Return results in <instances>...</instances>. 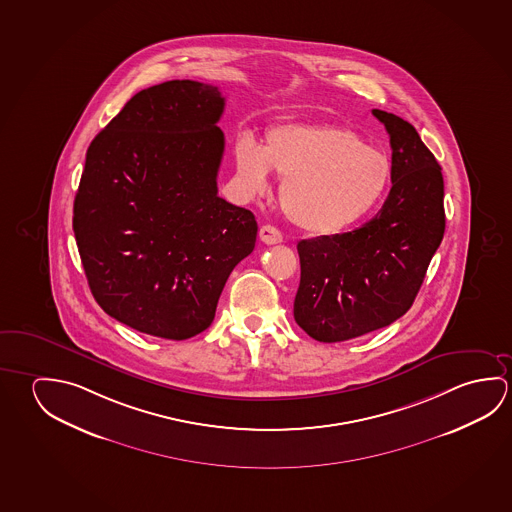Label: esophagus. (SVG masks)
I'll return each mask as SVG.
<instances>
[{
  "label": "esophagus",
  "instance_id": "1",
  "mask_svg": "<svg viewBox=\"0 0 512 512\" xmlns=\"http://www.w3.org/2000/svg\"><path fill=\"white\" fill-rule=\"evenodd\" d=\"M260 241L264 244H278L282 243V232L278 230L277 227H273V225H264V227H260L259 230Z\"/></svg>",
  "mask_w": 512,
  "mask_h": 512
}]
</instances>
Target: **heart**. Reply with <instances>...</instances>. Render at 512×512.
<instances>
[{
  "mask_svg": "<svg viewBox=\"0 0 512 512\" xmlns=\"http://www.w3.org/2000/svg\"><path fill=\"white\" fill-rule=\"evenodd\" d=\"M235 169L248 194L264 193L269 173L284 184L287 218L312 234L352 227L386 191L391 164L359 135L334 125H280L268 130L264 148L243 135L235 144Z\"/></svg>",
  "mask_w": 512,
  "mask_h": 512,
  "instance_id": "heart-1",
  "label": "heart"
}]
</instances>
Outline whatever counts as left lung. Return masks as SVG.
<instances>
[{
    "mask_svg": "<svg viewBox=\"0 0 512 512\" xmlns=\"http://www.w3.org/2000/svg\"><path fill=\"white\" fill-rule=\"evenodd\" d=\"M391 143V193L377 216L344 234L298 243L294 319L339 343L387 327L411 309L444 235L441 166L405 119L373 109Z\"/></svg>",
    "mask_w": 512,
    "mask_h": 512,
    "instance_id": "8db88e82",
    "label": "left lung"
}]
</instances>
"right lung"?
Wrapping results in <instances>:
<instances>
[{
    "label": "right lung",
    "instance_id": "right-lung-1",
    "mask_svg": "<svg viewBox=\"0 0 512 512\" xmlns=\"http://www.w3.org/2000/svg\"><path fill=\"white\" fill-rule=\"evenodd\" d=\"M225 98L171 80L135 94L96 135L73 207L94 300L148 336L184 341L210 327L257 221L218 196Z\"/></svg>",
    "mask_w": 512,
    "mask_h": 512
}]
</instances>
